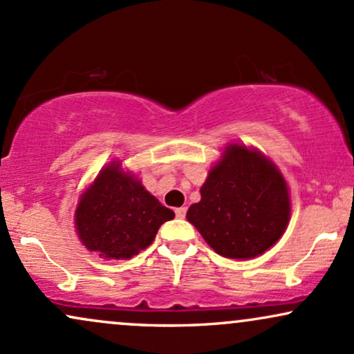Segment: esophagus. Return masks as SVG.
Masks as SVG:
<instances>
[{"instance_id": "obj_1", "label": "esophagus", "mask_w": 354, "mask_h": 354, "mask_svg": "<svg viewBox=\"0 0 354 354\" xmlns=\"http://www.w3.org/2000/svg\"><path fill=\"white\" fill-rule=\"evenodd\" d=\"M185 214H187L185 207H178V209H176V215H177L178 218H184Z\"/></svg>"}]
</instances>
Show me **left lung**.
I'll list each match as a JSON object with an SVG mask.
<instances>
[{"label": "left lung", "instance_id": "8db88e82", "mask_svg": "<svg viewBox=\"0 0 354 354\" xmlns=\"http://www.w3.org/2000/svg\"><path fill=\"white\" fill-rule=\"evenodd\" d=\"M187 220L227 259H255L273 247L290 220V195L272 160L247 145H227L201 187Z\"/></svg>", "mask_w": 354, "mask_h": 354}]
</instances>
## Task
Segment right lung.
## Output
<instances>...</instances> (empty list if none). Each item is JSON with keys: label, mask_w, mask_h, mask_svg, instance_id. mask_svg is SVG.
<instances>
[{"label": "right lung", "mask_w": 354, "mask_h": 354, "mask_svg": "<svg viewBox=\"0 0 354 354\" xmlns=\"http://www.w3.org/2000/svg\"><path fill=\"white\" fill-rule=\"evenodd\" d=\"M174 217L176 214L147 192L134 174L114 160L81 195L74 223L87 250L102 259L124 260L147 248L162 223Z\"/></svg>", "instance_id": "1"}]
</instances>
